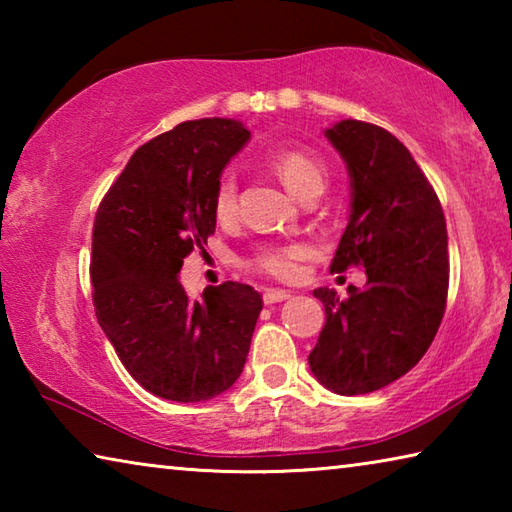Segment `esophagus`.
<instances>
[{"mask_svg": "<svg viewBox=\"0 0 512 512\" xmlns=\"http://www.w3.org/2000/svg\"><path fill=\"white\" fill-rule=\"evenodd\" d=\"M291 298V291H282V289H268L264 291V302L266 305H275V302H284Z\"/></svg>", "mask_w": 512, "mask_h": 512, "instance_id": "obj_1", "label": "esophagus"}]
</instances>
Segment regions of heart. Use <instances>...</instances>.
I'll list each match as a JSON object with an SVG mask.
<instances>
[{"instance_id": "heart-1", "label": "heart", "mask_w": 512, "mask_h": 512, "mask_svg": "<svg viewBox=\"0 0 512 512\" xmlns=\"http://www.w3.org/2000/svg\"><path fill=\"white\" fill-rule=\"evenodd\" d=\"M277 178L282 180L284 187L300 201L305 198L318 196L325 189L327 171L325 164L316 155H311L302 149H273L264 155ZM214 216L219 221L232 219L237 210V180L232 173H223L214 189ZM305 244H275L262 246L257 253L248 259V266L257 273H264L275 280H296L300 273V262L307 257Z\"/></svg>"}]
</instances>
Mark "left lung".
Wrapping results in <instances>:
<instances>
[{"mask_svg":"<svg viewBox=\"0 0 512 512\" xmlns=\"http://www.w3.org/2000/svg\"><path fill=\"white\" fill-rule=\"evenodd\" d=\"M325 137L350 173V221L329 271L363 266L368 280L348 300L314 291L325 325L309 368L329 391L363 395L406 375L438 332L449 287L445 214L395 135L343 119Z\"/></svg>","mask_w":512,"mask_h":512,"instance_id":"8db88e82","label":"left lung"}]
</instances>
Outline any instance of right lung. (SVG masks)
Masks as SVG:
<instances>
[{
	"instance_id": "1",
	"label": "right lung",
	"mask_w": 512,
	"mask_h": 512,
	"mask_svg": "<svg viewBox=\"0 0 512 512\" xmlns=\"http://www.w3.org/2000/svg\"><path fill=\"white\" fill-rule=\"evenodd\" d=\"M248 137L235 119L183 121L133 153L94 216L97 320L131 377L162 400H212L244 370L262 296L223 282L189 300L178 273L214 235L216 183Z\"/></svg>"
}]
</instances>
